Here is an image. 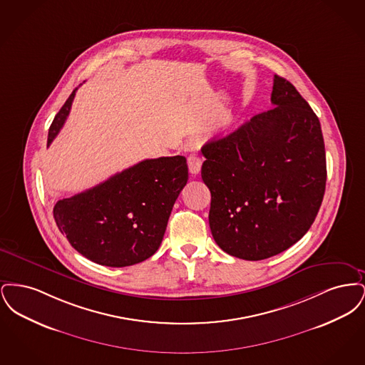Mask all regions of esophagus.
Segmentation results:
<instances>
[{"instance_id": "34e87169", "label": "esophagus", "mask_w": 365, "mask_h": 365, "mask_svg": "<svg viewBox=\"0 0 365 365\" xmlns=\"http://www.w3.org/2000/svg\"><path fill=\"white\" fill-rule=\"evenodd\" d=\"M187 165H189V171L191 174H198L201 171V165H202V158L190 155L187 157Z\"/></svg>"}]
</instances>
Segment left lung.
Segmentation results:
<instances>
[{
    "mask_svg": "<svg viewBox=\"0 0 365 365\" xmlns=\"http://www.w3.org/2000/svg\"><path fill=\"white\" fill-rule=\"evenodd\" d=\"M271 103L275 108L201 149L213 240L242 260H264L298 242L326 190L324 139L312 108L279 75Z\"/></svg>",
    "mask_w": 365,
    "mask_h": 365,
    "instance_id": "left-lung-1",
    "label": "left lung"
}]
</instances>
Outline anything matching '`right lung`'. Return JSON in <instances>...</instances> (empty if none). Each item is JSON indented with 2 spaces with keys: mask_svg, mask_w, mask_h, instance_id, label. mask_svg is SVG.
I'll list each match as a JSON object with an SVG mask.
<instances>
[{
  "mask_svg": "<svg viewBox=\"0 0 365 365\" xmlns=\"http://www.w3.org/2000/svg\"><path fill=\"white\" fill-rule=\"evenodd\" d=\"M76 88L56 115L48 146L68 116ZM189 179L183 156L148 158L108 180L56 202L53 216L71 246L106 267L149 259L163 241L179 192Z\"/></svg>",
  "mask_w": 365,
  "mask_h": 365,
  "instance_id": "obj_1",
  "label": "right lung"
}]
</instances>
